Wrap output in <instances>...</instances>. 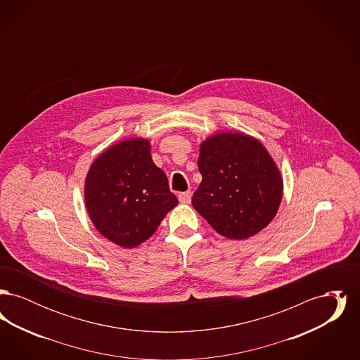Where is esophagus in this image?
Wrapping results in <instances>:
<instances>
[{"label":"esophagus","instance_id":"34e87169","mask_svg":"<svg viewBox=\"0 0 360 360\" xmlns=\"http://www.w3.org/2000/svg\"><path fill=\"white\" fill-rule=\"evenodd\" d=\"M179 198V202L182 204H190V200H191V191H184L178 195Z\"/></svg>","mask_w":360,"mask_h":360}]
</instances>
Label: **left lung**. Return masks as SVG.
<instances>
[{
  "label": "left lung",
  "mask_w": 360,
  "mask_h": 360,
  "mask_svg": "<svg viewBox=\"0 0 360 360\" xmlns=\"http://www.w3.org/2000/svg\"><path fill=\"white\" fill-rule=\"evenodd\" d=\"M202 181L193 207L228 239L245 240L274 220L283 179L266 147L243 132H217L200 146Z\"/></svg>",
  "instance_id": "obj_1"
}]
</instances>
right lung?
Instances as JSON below:
<instances>
[{
  "instance_id": "obj_1",
  "label": "right lung",
  "mask_w": 360,
  "mask_h": 360,
  "mask_svg": "<svg viewBox=\"0 0 360 360\" xmlns=\"http://www.w3.org/2000/svg\"><path fill=\"white\" fill-rule=\"evenodd\" d=\"M85 206L96 229L122 248L150 239L176 197L151 156L148 139L132 137L106 148L85 179Z\"/></svg>"
}]
</instances>
